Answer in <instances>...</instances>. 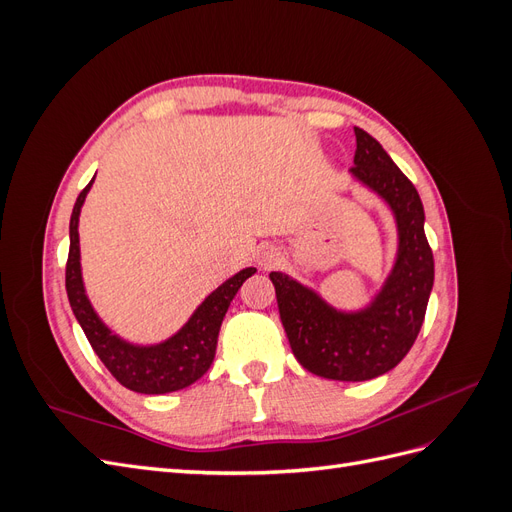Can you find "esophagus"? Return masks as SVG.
<instances>
[{"label":"esophagus","instance_id":"1","mask_svg":"<svg viewBox=\"0 0 512 512\" xmlns=\"http://www.w3.org/2000/svg\"><path fill=\"white\" fill-rule=\"evenodd\" d=\"M277 260H280V252H275L273 247H265V250L258 254V265L262 269H271L273 265H277Z\"/></svg>","mask_w":512,"mask_h":512}]
</instances>
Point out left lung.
Segmentation results:
<instances>
[{
	"label": "left lung",
	"mask_w": 512,
	"mask_h": 512,
	"mask_svg": "<svg viewBox=\"0 0 512 512\" xmlns=\"http://www.w3.org/2000/svg\"><path fill=\"white\" fill-rule=\"evenodd\" d=\"M354 134L350 177L389 207L397 230L384 282L365 305L344 309L284 271L269 273L292 354L312 374L342 382L378 378L399 365L423 327L433 288L421 196L374 136L361 128Z\"/></svg>",
	"instance_id": "8db88e82"
}]
</instances>
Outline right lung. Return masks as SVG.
<instances>
[{
	"mask_svg": "<svg viewBox=\"0 0 512 512\" xmlns=\"http://www.w3.org/2000/svg\"><path fill=\"white\" fill-rule=\"evenodd\" d=\"M96 179V175H94ZM94 179L79 194L70 215V254L66 265V290L72 312L79 320L81 329L94 352L106 369L117 378L126 389L143 395H164L181 391L194 384L211 367L215 348H218V335L222 320L228 312L230 301L235 299L237 290L247 277L256 273L254 267L241 269L224 284H220L205 301L200 303L188 322L162 339L158 344H134L119 337L108 324L98 316L91 305L81 267V239H79V218L85 205V198L94 185Z\"/></svg>",
	"mask_w": 512,
	"mask_h": 512,
	"instance_id": "right-lung-1",
	"label": "right lung"
}]
</instances>
